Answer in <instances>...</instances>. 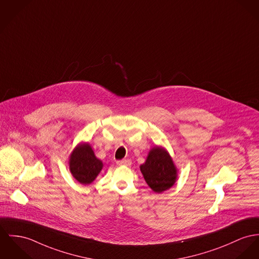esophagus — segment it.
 <instances>
[{
    "mask_svg": "<svg viewBox=\"0 0 259 259\" xmlns=\"http://www.w3.org/2000/svg\"><path fill=\"white\" fill-rule=\"evenodd\" d=\"M116 163H117L118 165H131L132 161H131V159H124L118 160Z\"/></svg>",
    "mask_w": 259,
    "mask_h": 259,
    "instance_id": "34e87169",
    "label": "esophagus"
}]
</instances>
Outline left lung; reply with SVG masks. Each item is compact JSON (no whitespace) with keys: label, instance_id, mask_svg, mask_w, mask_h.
Returning a JSON list of instances; mask_svg holds the SVG:
<instances>
[{"label":"left lung","instance_id":"obj_1","mask_svg":"<svg viewBox=\"0 0 259 259\" xmlns=\"http://www.w3.org/2000/svg\"><path fill=\"white\" fill-rule=\"evenodd\" d=\"M140 170L150 188L161 193L172 187L178 179L179 169L169 153L161 146L153 147Z\"/></svg>","mask_w":259,"mask_h":259}]
</instances>
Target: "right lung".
Wrapping results in <instances>:
<instances>
[{
	"label": "right lung",
	"instance_id": "obj_1",
	"mask_svg": "<svg viewBox=\"0 0 259 259\" xmlns=\"http://www.w3.org/2000/svg\"><path fill=\"white\" fill-rule=\"evenodd\" d=\"M103 163L95 155L89 143H79L69 157V169L80 184L89 185L98 178Z\"/></svg>",
	"mask_w": 259,
	"mask_h": 259
}]
</instances>
